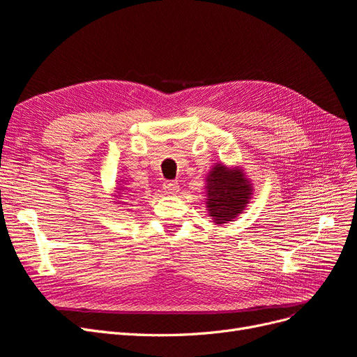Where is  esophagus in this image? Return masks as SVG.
<instances>
[{
  "label": "esophagus",
  "mask_w": 357,
  "mask_h": 357,
  "mask_svg": "<svg viewBox=\"0 0 357 357\" xmlns=\"http://www.w3.org/2000/svg\"><path fill=\"white\" fill-rule=\"evenodd\" d=\"M164 190L167 193H176L178 190V183L176 180H168L164 183Z\"/></svg>",
  "instance_id": "esophagus-1"
}]
</instances>
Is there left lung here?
<instances>
[{
  "label": "left lung",
  "instance_id": "left-lung-1",
  "mask_svg": "<svg viewBox=\"0 0 357 357\" xmlns=\"http://www.w3.org/2000/svg\"><path fill=\"white\" fill-rule=\"evenodd\" d=\"M252 186L243 171L215 165L207 177V208L215 223H228L238 215L250 199Z\"/></svg>",
  "mask_w": 357,
  "mask_h": 357
}]
</instances>
